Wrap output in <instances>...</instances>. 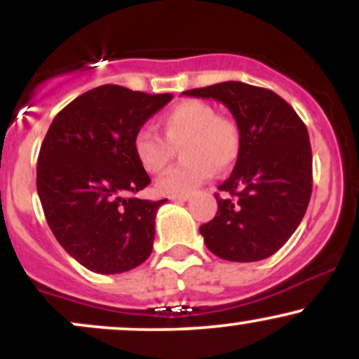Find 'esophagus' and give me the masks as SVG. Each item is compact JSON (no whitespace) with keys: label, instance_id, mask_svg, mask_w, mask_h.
<instances>
[{"label":"esophagus","instance_id":"obj_1","mask_svg":"<svg viewBox=\"0 0 359 359\" xmlns=\"http://www.w3.org/2000/svg\"><path fill=\"white\" fill-rule=\"evenodd\" d=\"M170 199L174 201V203H185V201L191 199V196H189V194H182V196H172Z\"/></svg>","mask_w":359,"mask_h":359}]
</instances>
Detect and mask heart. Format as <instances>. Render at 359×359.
Instances as JSON below:
<instances>
[{"label":"heart","instance_id":"heart-1","mask_svg":"<svg viewBox=\"0 0 359 359\" xmlns=\"http://www.w3.org/2000/svg\"><path fill=\"white\" fill-rule=\"evenodd\" d=\"M163 137L150 128H140L133 137V154L150 174L167 167L172 147H180L184 162L165 172L156 182L163 196H182L211 179L214 168L224 170L236 162L241 150V131L231 116L216 114L209 102L187 100L167 111L160 119Z\"/></svg>","mask_w":359,"mask_h":359}]
</instances>
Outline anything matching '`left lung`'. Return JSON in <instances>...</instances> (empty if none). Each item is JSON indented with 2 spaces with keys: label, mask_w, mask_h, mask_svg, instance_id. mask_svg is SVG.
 I'll return each instance as SVG.
<instances>
[{
  "label": "left lung",
  "mask_w": 359,
  "mask_h": 359,
  "mask_svg": "<svg viewBox=\"0 0 359 359\" xmlns=\"http://www.w3.org/2000/svg\"><path fill=\"white\" fill-rule=\"evenodd\" d=\"M185 96L222 102L241 131L231 175L216 194L217 212L199 228L216 257L258 262L294 234L312 194V150L307 128L273 90L228 81L185 90Z\"/></svg>",
  "instance_id": "8db88e82"
}]
</instances>
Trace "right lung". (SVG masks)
Returning a JSON list of instances; mask_svg holds the SVG:
<instances>
[{"label": "right lung", "mask_w": 359, "mask_h": 359, "mask_svg": "<svg viewBox=\"0 0 359 359\" xmlns=\"http://www.w3.org/2000/svg\"><path fill=\"white\" fill-rule=\"evenodd\" d=\"M172 94L106 84L53 118L36 163V191L53 236L82 266L123 273L150 257L156 211L167 199L126 197L151 182L133 137Z\"/></svg>", "instance_id": "right-lung-1"}]
</instances>
